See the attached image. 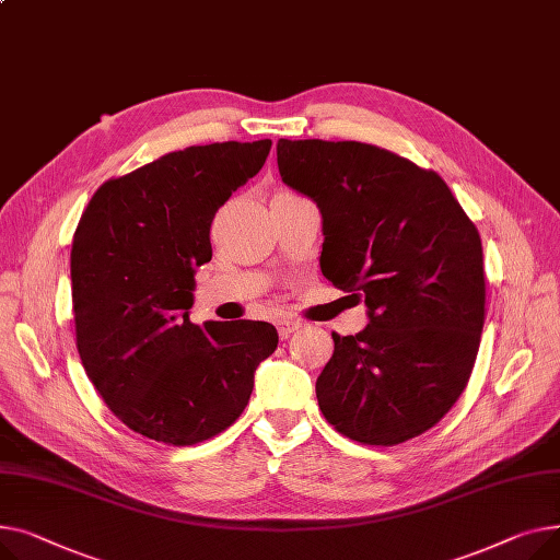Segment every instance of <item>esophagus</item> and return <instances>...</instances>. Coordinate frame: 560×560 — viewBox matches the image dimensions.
<instances>
[{
    "label": "esophagus",
    "mask_w": 560,
    "mask_h": 560,
    "mask_svg": "<svg viewBox=\"0 0 560 560\" xmlns=\"http://www.w3.org/2000/svg\"><path fill=\"white\" fill-rule=\"evenodd\" d=\"M276 327H278V335H280L282 339H289L293 332L301 330L303 323L295 320V318H289V316H278V318H276Z\"/></svg>",
    "instance_id": "obj_1"
}]
</instances>
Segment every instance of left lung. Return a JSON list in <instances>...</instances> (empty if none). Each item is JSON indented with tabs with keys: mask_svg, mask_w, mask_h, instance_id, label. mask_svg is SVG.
Instances as JSON below:
<instances>
[{
	"mask_svg": "<svg viewBox=\"0 0 560 560\" xmlns=\"http://www.w3.org/2000/svg\"><path fill=\"white\" fill-rule=\"evenodd\" d=\"M282 183L318 206L320 271L369 307L316 380L325 420L364 445H398L462 396L479 350L481 237L445 180L364 142L278 140Z\"/></svg>",
	"mask_w": 560,
	"mask_h": 560,
	"instance_id": "left-lung-1",
	"label": "left lung"
}]
</instances>
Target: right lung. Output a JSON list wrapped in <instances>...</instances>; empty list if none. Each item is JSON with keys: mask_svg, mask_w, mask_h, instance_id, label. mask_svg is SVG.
<instances>
[{"mask_svg": "<svg viewBox=\"0 0 560 560\" xmlns=\"http://www.w3.org/2000/svg\"><path fill=\"white\" fill-rule=\"evenodd\" d=\"M271 140L162 155L94 191L72 242L81 364L108 409L147 439L194 445L233 424L259 361L265 320H189L196 267L212 259L217 210L253 178Z\"/></svg>", "mask_w": 560, "mask_h": 560, "instance_id": "add662e5", "label": "right lung"}]
</instances>
